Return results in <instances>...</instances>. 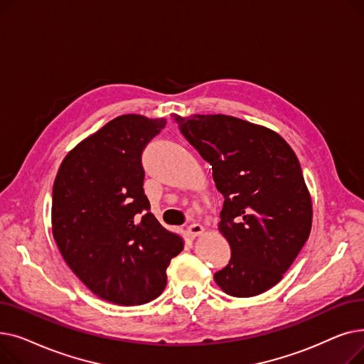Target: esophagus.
<instances>
[{
    "instance_id": "1",
    "label": "esophagus",
    "mask_w": 364,
    "mask_h": 364,
    "mask_svg": "<svg viewBox=\"0 0 364 364\" xmlns=\"http://www.w3.org/2000/svg\"><path fill=\"white\" fill-rule=\"evenodd\" d=\"M187 233L190 235V237H196V236H200V235L205 233V228H203V225H200L198 223H193V224L188 225Z\"/></svg>"
}]
</instances>
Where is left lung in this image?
<instances>
[{
  "mask_svg": "<svg viewBox=\"0 0 364 364\" xmlns=\"http://www.w3.org/2000/svg\"><path fill=\"white\" fill-rule=\"evenodd\" d=\"M172 118L211 164L224 196L218 228L232 258L214 280L237 298L269 291L311 232V198L295 151L277 132L227 114Z\"/></svg>",
  "mask_w": 364,
  "mask_h": 364,
  "instance_id": "left-lung-1",
  "label": "left lung"
}]
</instances>
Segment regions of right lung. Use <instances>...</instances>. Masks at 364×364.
<instances>
[{
	"mask_svg": "<svg viewBox=\"0 0 364 364\" xmlns=\"http://www.w3.org/2000/svg\"><path fill=\"white\" fill-rule=\"evenodd\" d=\"M166 121L122 114L72 149L53 186L57 247L87 288L118 305H141L166 286L184 247L150 213L141 153Z\"/></svg>",
	"mask_w": 364,
	"mask_h": 364,
	"instance_id": "add662e5",
	"label": "right lung"
}]
</instances>
